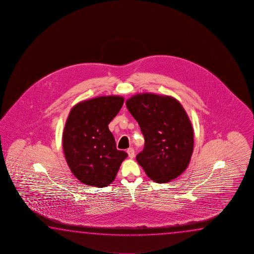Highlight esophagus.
<instances>
[{
    "instance_id": "34e87169",
    "label": "esophagus",
    "mask_w": 254,
    "mask_h": 254,
    "mask_svg": "<svg viewBox=\"0 0 254 254\" xmlns=\"http://www.w3.org/2000/svg\"><path fill=\"white\" fill-rule=\"evenodd\" d=\"M127 153H128V155H129V158H134V156H135V151H134L133 148H131V147H129L127 149Z\"/></svg>"
}]
</instances>
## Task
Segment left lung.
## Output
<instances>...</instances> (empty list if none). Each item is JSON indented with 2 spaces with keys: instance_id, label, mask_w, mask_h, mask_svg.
Listing matches in <instances>:
<instances>
[{
  "instance_id": "obj_1",
  "label": "left lung",
  "mask_w": 254,
  "mask_h": 254,
  "mask_svg": "<svg viewBox=\"0 0 254 254\" xmlns=\"http://www.w3.org/2000/svg\"><path fill=\"white\" fill-rule=\"evenodd\" d=\"M126 107L145 138L136 159L146 175L157 183L180 176L193 148V127L181 104L171 96L139 93L129 98Z\"/></svg>"
}]
</instances>
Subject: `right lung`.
<instances>
[{
	"mask_svg": "<svg viewBox=\"0 0 254 254\" xmlns=\"http://www.w3.org/2000/svg\"><path fill=\"white\" fill-rule=\"evenodd\" d=\"M124 101L120 96H101L79 102L69 113L63 131L64 157L73 175L85 185L111 184L128 156L116 149L108 129Z\"/></svg>",
	"mask_w": 254,
	"mask_h": 254,
	"instance_id": "obj_1",
	"label": "right lung"
}]
</instances>
